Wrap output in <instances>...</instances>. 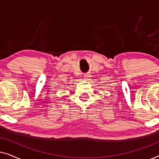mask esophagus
I'll return each mask as SVG.
<instances>
[{
  "instance_id": "obj_1",
  "label": "esophagus",
  "mask_w": 159,
  "mask_h": 159,
  "mask_svg": "<svg viewBox=\"0 0 159 159\" xmlns=\"http://www.w3.org/2000/svg\"><path fill=\"white\" fill-rule=\"evenodd\" d=\"M84 79H86V80H88L89 77H90V76H89L88 75H85L84 76Z\"/></svg>"
}]
</instances>
